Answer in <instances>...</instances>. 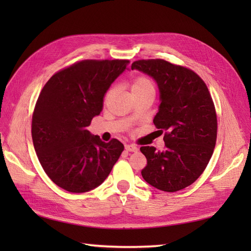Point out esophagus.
<instances>
[{"instance_id":"34e87169","label":"esophagus","mask_w":251,"mask_h":251,"mask_svg":"<svg viewBox=\"0 0 251 251\" xmlns=\"http://www.w3.org/2000/svg\"><path fill=\"white\" fill-rule=\"evenodd\" d=\"M125 150L128 152H137L138 148L134 145H125Z\"/></svg>"}]
</instances>
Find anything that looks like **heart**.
Wrapping results in <instances>:
<instances>
[{"mask_svg":"<svg viewBox=\"0 0 251 251\" xmlns=\"http://www.w3.org/2000/svg\"><path fill=\"white\" fill-rule=\"evenodd\" d=\"M130 92L131 95H137V94H141V93H146V92H154L155 93V86H154V83L152 79L146 76V75H139L132 79L130 83ZM112 93H113V89L110 88L106 90V93L104 95V102L109 100L111 97Z\"/></svg>","mask_w":251,"mask_h":251,"instance_id":"obj_1","label":"heart"}]
</instances>
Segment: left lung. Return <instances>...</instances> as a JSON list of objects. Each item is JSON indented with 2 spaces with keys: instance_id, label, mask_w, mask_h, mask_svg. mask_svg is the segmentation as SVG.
I'll return each instance as SVG.
<instances>
[{
  "instance_id": "8db88e82",
  "label": "left lung",
  "mask_w": 251,
  "mask_h": 251,
  "mask_svg": "<svg viewBox=\"0 0 251 251\" xmlns=\"http://www.w3.org/2000/svg\"><path fill=\"white\" fill-rule=\"evenodd\" d=\"M131 69L155 79L162 101L153 123L164 132L165 151L140 148L147 157L142 177L161 191L182 190L199 179L214 153L218 122L211 95L199 74L164 59L137 60Z\"/></svg>"
}]
</instances>
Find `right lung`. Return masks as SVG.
<instances>
[{
  "mask_svg": "<svg viewBox=\"0 0 251 251\" xmlns=\"http://www.w3.org/2000/svg\"><path fill=\"white\" fill-rule=\"evenodd\" d=\"M126 59H87L56 72L41 90L31 134L37 158L61 189L84 193L108 177L124 146L90 135L86 127L102 111L103 98L125 70Z\"/></svg>",
  "mask_w": 251,
  "mask_h": 251,
  "instance_id": "right-lung-1",
  "label": "right lung"
}]
</instances>
